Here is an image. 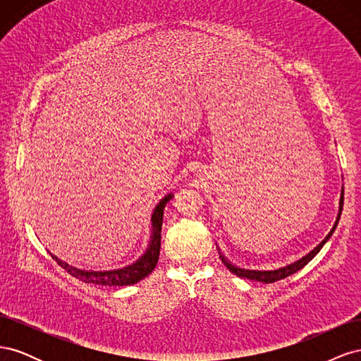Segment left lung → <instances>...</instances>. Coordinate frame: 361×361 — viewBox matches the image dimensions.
Returning <instances> with one entry per match:
<instances>
[{
    "mask_svg": "<svg viewBox=\"0 0 361 361\" xmlns=\"http://www.w3.org/2000/svg\"><path fill=\"white\" fill-rule=\"evenodd\" d=\"M342 209H343V188H342V192H341V202H338V214H337V218H336V223L333 226L331 231L329 232V235H326L322 241L316 245L312 251H309L307 255L302 256L301 259L292 262V264L286 265V267H281V268H277V269H248V268H239L236 267L235 264H232L231 260H227L226 256L221 255L220 251V259L223 264L227 267V269L233 272V274H236L238 277H243V279H248V280H257V281H262V283H274L277 280H281V279H286L292 274H295V272L300 271L302 267H305L309 264V262L319 253L321 248L325 245V243L329 241V239L331 238V235L334 233L336 227L338 224V220H341V215H342Z\"/></svg>",
    "mask_w": 361,
    "mask_h": 361,
    "instance_id": "1",
    "label": "left lung"
}]
</instances>
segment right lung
<instances>
[{
  "mask_svg": "<svg viewBox=\"0 0 361 361\" xmlns=\"http://www.w3.org/2000/svg\"><path fill=\"white\" fill-rule=\"evenodd\" d=\"M173 199V192H169L167 195L159 200V203L155 206L154 214H152V235L150 243L146 248V251L141 255L135 262L129 264L126 267H120L116 269H82L69 265L68 262L59 259L56 255L51 253V257L57 262V264L66 269L71 276L76 277L85 283H93V285L101 286H129L135 285L140 280L146 279L152 271L155 269L159 257V248H161V227H162V216H164V207Z\"/></svg>",
  "mask_w": 361,
  "mask_h": 361,
  "instance_id": "right-lung-1",
  "label": "right lung"
}]
</instances>
